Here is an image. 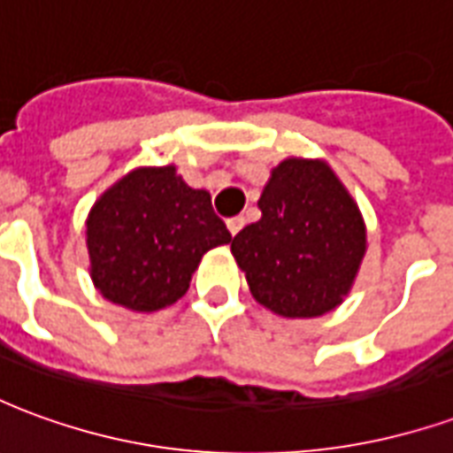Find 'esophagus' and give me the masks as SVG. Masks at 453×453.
I'll return each instance as SVG.
<instances>
[{"label": "esophagus", "instance_id": "1", "mask_svg": "<svg viewBox=\"0 0 453 453\" xmlns=\"http://www.w3.org/2000/svg\"><path fill=\"white\" fill-rule=\"evenodd\" d=\"M245 227V218L235 216V218H227V230H230V235H237L240 230Z\"/></svg>", "mask_w": 453, "mask_h": 453}]
</instances>
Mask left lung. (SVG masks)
Here are the masks:
<instances>
[{
    "label": "left lung",
    "mask_w": 453,
    "mask_h": 453,
    "mask_svg": "<svg viewBox=\"0 0 453 453\" xmlns=\"http://www.w3.org/2000/svg\"><path fill=\"white\" fill-rule=\"evenodd\" d=\"M259 211L230 242L257 303L284 318L334 311L357 279L366 226L330 165L284 159L272 169Z\"/></svg>",
    "instance_id": "1"
}]
</instances>
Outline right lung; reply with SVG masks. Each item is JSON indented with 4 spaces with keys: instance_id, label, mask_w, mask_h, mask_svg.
Wrapping results in <instances>:
<instances>
[{
    "instance_id": "right-lung-1",
    "label": "right lung",
    "mask_w": 453,
    "mask_h": 453,
    "mask_svg": "<svg viewBox=\"0 0 453 453\" xmlns=\"http://www.w3.org/2000/svg\"><path fill=\"white\" fill-rule=\"evenodd\" d=\"M230 233L211 194L167 167H138L106 188L87 218L89 276L99 294L152 313L187 294L201 257Z\"/></svg>"
}]
</instances>
